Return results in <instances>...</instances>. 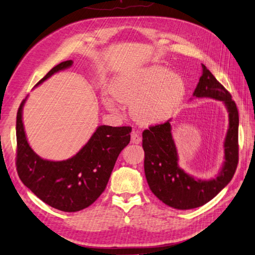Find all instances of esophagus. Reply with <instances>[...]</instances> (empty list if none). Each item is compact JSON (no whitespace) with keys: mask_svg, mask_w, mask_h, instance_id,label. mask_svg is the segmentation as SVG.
Returning a JSON list of instances; mask_svg holds the SVG:
<instances>
[{"mask_svg":"<svg viewBox=\"0 0 255 255\" xmlns=\"http://www.w3.org/2000/svg\"><path fill=\"white\" fill-rule=\"evenodd\" d=\"M141 136H140V133L138 132V131H132L131 132V142L132 143H134V144H139L140 142H141Z\"/></svg>","mask_w":255,"mask_h":255,"instance_id":"34e87169","label":"esophagus"}]
</instances>
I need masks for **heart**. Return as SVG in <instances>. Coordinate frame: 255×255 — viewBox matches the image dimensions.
<instances>
[{"instance_id":"obj_1","label":"heart","mask_w":255,"mask_h":255,"mask_svg":"<svg viewBox=\"0 0 255 255\" xmlns=\"http://www.w3.org/2000/svg\"><path fill=\"white\" fill-rule=\"evenodd\" d=\"M113 97L124 104H131L133 117L142 124H158L168 119L185 95V82L178 74L154 65L118 76L112 83ZM113 110V103L105 99Z\"/></svg>"}]
</instances>
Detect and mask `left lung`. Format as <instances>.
Masks as SVG:
<instances>
[{
    "label": "left lung",
    "mask_w": 255,
    "mask_h": 255,
    "mask_svg": "<svg viewBox=\"0 0 255 255\" xmlns=\"http://www.w3.org/2000/svg\"><path fill=\"white\" fill-rule=\"evenodd\" d=\"M194 97L222 101L229 110L230 128L224 142L226 161L216 179L198 180L178 167L170 121L150 126L142 132L144 171L147 183L162 203L180 210L193 209L211 201L232 180L239 161V113L235 101L213 74L203 65Z\"/></svg>",
    "instance_id": "8db88e82"
}]
</instances>
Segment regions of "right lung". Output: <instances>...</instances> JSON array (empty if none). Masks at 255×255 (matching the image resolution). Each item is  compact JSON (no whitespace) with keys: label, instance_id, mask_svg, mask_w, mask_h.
I'll list each match as a JSON object with an SVG mask.
<instances>
[{"label":"right lung","instance_id":"add662e5","mask_svg":"<svg viewBox=\"0 0 255 255\" xmlns=\"http://www.w3.org/2000/svg\"><path fill=\"white\" fill-rule=\"evenodd\" d=\"M66 61L52 68L37 83L71 67ZM23 100L16 116V170L22 183L45 204L64 212L91 206L106 188L115 161L129 143L130 127L101 126L73 157L63 161L42 159L29 147L23 129Z\"/></svg>","mask_w":255,"mask_h":255}]
</instances>
